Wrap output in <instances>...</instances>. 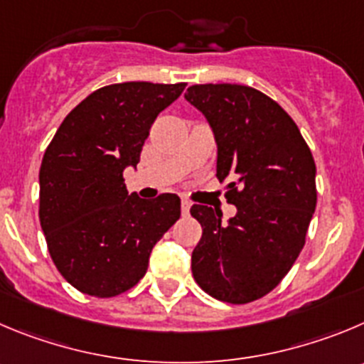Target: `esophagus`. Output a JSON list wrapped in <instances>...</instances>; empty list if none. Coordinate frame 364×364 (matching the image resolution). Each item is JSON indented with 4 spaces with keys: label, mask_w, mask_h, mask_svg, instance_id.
<instances>
[{
    "label": "esophagus",
    "mask_w": 364,
    "mask_h": 364,
    "mask_svg": "<svg viewBox=\"0 0 364 364\" xmlns=\"http://www.w3.org/2000/svg\"><path fill=\"white\" fill-rule=\"evenodd\" d=\"M190 206H192V203L186 201V199H181V213H183V215H185V217L190 213Z\"/></svg>",
    "instance_id": "1"
}]
</instances>
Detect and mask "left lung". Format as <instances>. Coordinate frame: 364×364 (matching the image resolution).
<instances>
[{"label": "left lung", "instance_id": "1", "mask_svg": "<svg viewBox=\"0 0 364 364\" xmlns=\"http://www.w3.org/2000/svg\"><path fill=\"white\" fill-rule=\"evenodd\" d=\"M185 98L212 127L217 178L237 213L193 205L203 237L192 274L205 293L250 304L273 291L305 244L316 210V165L300 129L280 105L240 84H196Z\"/></svg>", "mask_w": 364, "mask_h": 364}]
</instances>
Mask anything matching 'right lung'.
Instances as JSON below:
<instances>
[{"label":"right lung","mask_w":364,"mask_h":364,"mask_svg":"<svg viewBox=\"0 0 364 364\" xmlns=\"http://www.w3.org/2000/svg\"><path fill=\"white\" fill-rule=\"evenodd\" d=\"M185 86L100 87L71 109L44 152L41 228L55 267L80 293L111 298L134 287L154 244L181 215L176 193H129L124 171L136 168L156 117Z\"/></svg>","instance_id":"right-lung-1"}]
</instances>
